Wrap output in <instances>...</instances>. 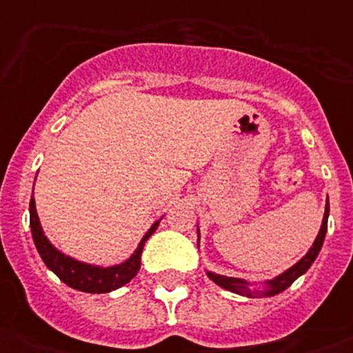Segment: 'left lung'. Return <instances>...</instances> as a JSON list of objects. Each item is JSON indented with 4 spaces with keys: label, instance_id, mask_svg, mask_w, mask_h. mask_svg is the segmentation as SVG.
<instances>
[{
    "label": "left lung",
    "instance_id": "8db88e82",
    "mask_svg": "<svg viewBox=\"0 0 353 353\" xmlns=\"http://www.w3.org/2000/svg\"><path fill=\"white\" fill-rule=\"evenodd\" d=\"M328 214H330V203L326 201V209H324V218H323V225H321V231H319L317 238L313 241L312 249L306 252V256H302V260L290 268L288 271H284L282 274H279L276 279L268 280L265 282V288L262 291L258 290H251V284L245 282V280L241 279H232V276H223V274H216L207 271L209 274V279L212 282L223 288V290H229L236 295H243V296H251V299H256V296H273L282 293L284 290H288L293 282H295L301 274H304L307 269L312 268V263L315 262V258H317L319 251H321V247L324 243V236H326V231H328ZM198 245H199V231H198Z\"/></svg>",
    "mask_w": 353,
    "mask_h": 353
}]
</instances>
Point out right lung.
Wrapping results in <instances>:
<instances>
[{"label":"right lung","instance_id":"right-lung-1","mask_svg":"<svg viewBox=\"0 0 353 353\" xmlns=\"http://www.w3.org/2000/svg\"><path fill=\"white\" fill-rule=\"evenodd\" d=\"M29 212L32 240H34V245L40 252L43 263L57 274L58 279L62 280L63 284H68L73 290L84 291V293H108V291L119 290L121 285L128 284L141 269V254H143L144 241L154 234L161 221L157 220L154 225L150 227L148 232L143 236V240L135 249V252L128 258L126 262L112 265V268H99V265H91V263L79 262L74 258L65 256L63 252L58 251L57 247L47 240V236L41 231L38 214H36L34 196L30 198Z\"/></svg>","mask_w":353,"mask_h":353}]
</instances>
